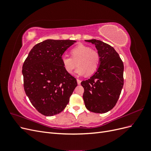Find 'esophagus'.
I'll list each match as a JSON object with an SVG mask.
<instances>
[{
    "instance_id": "obj_1",
    "label": "esophagus",
    "mask_w": 151,
    "mask_h": 151,
    "mask_svg": "<svg viewBox=\"0 0 151 151\" xmlns=\"http://www.w3.org/2000/svg\"><path fill=\"white\" fill-rule=\"evenodd\" d=\"M77 84H78L79 85V84H81V81L80 79H77Z\"/></svg>"
}]
</instances>
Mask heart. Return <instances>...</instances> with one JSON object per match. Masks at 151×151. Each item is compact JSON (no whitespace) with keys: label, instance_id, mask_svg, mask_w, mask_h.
Masks as SVG:
<instances>
[{"label":"heart","instance_id":"b5f03b06","mask_svg":"<svg viewBox=\"0 0 151 151\" xmlns=\"http://www.w3.org/2000/svg\"><path fill=\"white\" fill-rule=\"evenodd\" d=\"M70 54L72 58L67 56L62 57V65L69 74H72L77 65L79 67L76 70V74L79 76L85 73L88 76L92 75L98 70L100 55L96 50H92L85 45L79 44L71 50Z\"/></svg>","mask_w":151,"mask_h":151}]
</instances>
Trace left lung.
Wrapping results in <instances>:
<instances>
[{"label":"left lung","mask_w":151,"mask_h":151,"mask_svg":"<svg viewBox=\"0 0 151 151\" xmlns=\"http://www.w3.org/2000/svg\"><path fill=\"white\" fill-rule=\"evenodd\" d=\"M95 45L100 55L99 67L90 79L81 82L86 108L104 113L115 106L123 86V63L110 45L97 40H85Z\"/></svg>","instance_id":"left-lung-1"}]
</instances>
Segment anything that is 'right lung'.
Segmentation results:
<instances>
[{"instance_id":"1","label":"right lung","mask_w":151,"mask_h":151,"mask_svg":"<svg viewBox=\"0 0 151 151\" xmlns=\"http://www.w3.org/2000/svg\"><path fill=\"white\" fill-rule=\"evenodd\" d=\"M76 41L47 40L31 50L22 65L24 89L38 112L47 116L62 112L77 86L65 70L62 56Z\"/></svg>"}]
</instances>
